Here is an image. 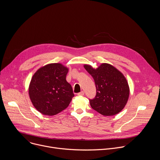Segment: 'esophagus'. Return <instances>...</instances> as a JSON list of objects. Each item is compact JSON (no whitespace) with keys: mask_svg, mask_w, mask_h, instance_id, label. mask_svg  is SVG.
<instances>
[{"mask_svg":"<svg viewBox=\"0 0 160 160\" xmlns=\"http://www.w3.org/2000/svg\"><path fill=\"white\" fill-rule=\"evenodd\" d=\"M83 95H84V92H83V91H82V92L78 93V96H82Z\"/></svg>","mask_w":160,"mask_h":160,"instance_id":"esophagus-1","label":"esophagus"}]
</instances>
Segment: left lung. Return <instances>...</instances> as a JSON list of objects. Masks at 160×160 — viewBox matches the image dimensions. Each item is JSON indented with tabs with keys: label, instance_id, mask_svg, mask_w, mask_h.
Listing matches in <instances>:
<instances>
[{
	"label": "left lung",
	"instance_id": "left-lung-1",
	"mask_svg": "<svg viewBox=\"0 0 160 160\" xmlns=\"http://www.w3.org/2000/svg\"><path fill=\"white\" fill-rule=\"evenodd\" d=\"M85 69L94 80L96 96L90 99L92 109L104 116H113L125 106L130 89L124 75L115 67L102 63L96 69L85 64Z\"/></svg>",
	"mask_w": 160,
	"mask_h": 160
}]
</instances>
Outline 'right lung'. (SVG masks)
Listing matches in <instances>:
<instances>
[{"label": "right lung", "mask_w": 160, "mask_h": 160, "mask_svg": "<svg viewBox=\"0 0 160 160\" xmlns=\"http://www.w3.org/2000/svg\"><path fill=\"white\" fill-rule=\"evenodd\" d=\"M68 68L61 63L41 67L33 75L28 88L34 107L43 115H57L69 106L74 97L72 85L66 80Z\"/></svg>", "instance_id": "add662e5"}]
</instances>
